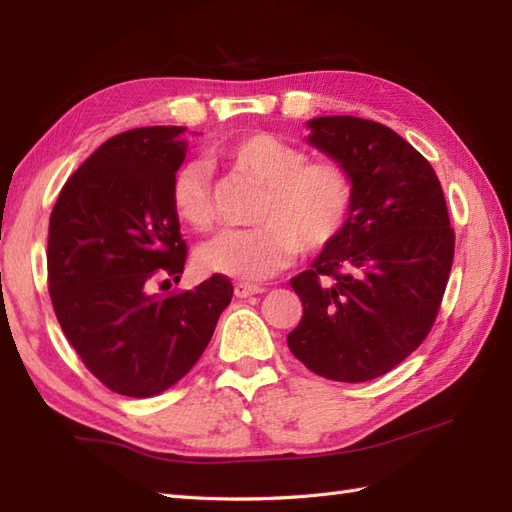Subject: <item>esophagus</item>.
<instances>
[{"label":"esophagus","instance_id":"34e87169","mask_svg":"<svg viewBox=\"0 0 512 512\" xmlns=\"http://www.w3.org/2000/svg\"><path fill=\"white\" fill-rule=\"evenodd\" d=\"M233 290H235V297H239V299H246V297H253V295H262V292H264L262 286L246 284V281H237Z\"/></svg>","mask_w":512,"mask_h":512}]
</instances>
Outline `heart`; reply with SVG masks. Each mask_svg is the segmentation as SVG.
I'll use <instances>...</instances> for the list:
<instances>
[{"label":"heart","mask_w":512,"mask_h":512,"mask_svg":"<svg viewBox=\"0 0 512 512\" xmlns=\"http://www.w3.org/2000/svg\"><path fill=\"white\" fill-rule=\"evenodd\" d=\"M215 158L262 187V195L253 211L255 228L226 231L200 248L198 262L211 273L266 279L286 268L299 250L312 255L330 248L350 224L354 180L341 162L308 160L306 149L266 132L217 147ZM171 206L193 231H213L217 211L204 162H187L173 173Z\"/></svg>","instance_id":"1"}]
</instances>
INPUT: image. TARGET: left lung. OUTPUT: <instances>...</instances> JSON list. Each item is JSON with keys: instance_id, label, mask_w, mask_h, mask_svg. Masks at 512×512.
Listing matches in <instances>:
<instances>
[{"instance_id": "left-lung-1", "label": "left lung", "mask_w": 512, "mask_h": 512, "mask_svg": "<svg viewBox=\"0 0 512 512\" xmlns=\"http://www.w3.org/2000/svg\"><path fill=\"white\" fill-rule=\"evenodd\" d=\"M350 171L354 209L336 242L290 279L303 317L288 347L314 374L365 383L418 350L436 323L455 233L436 171L394 129L356 116L308 123Z\"/></svg>"}]
</instances>
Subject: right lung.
I'll return each instance as SVG.
<instances>
[{
	"instance_id": "add662e5",
	"label": "right lung",
	"mask_w": 512,
	"mask_h": 512,
	"mask_svg": "<svg viewBox=\"0 0 512 512\" xmlns=\"http://www.w3.org/2000/svg\"><path fill=\"white\" fill-rule=\"evenodd\" d=\"M182 127L112 136L76 169L50 213L48 292L65 339L101 383L129 398L176 385L198 363L233 284L213 275L193 290L154 295L178 281L187 244L171 206L184 160Z\"/></svg>"
}]
</instances>
